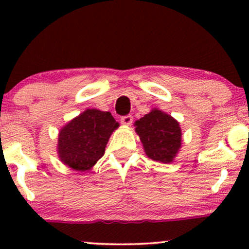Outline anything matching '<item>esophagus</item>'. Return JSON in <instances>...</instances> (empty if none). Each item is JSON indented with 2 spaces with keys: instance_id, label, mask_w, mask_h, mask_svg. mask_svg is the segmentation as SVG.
Segmentation results:
<instances>
[{
  "instance_id": "esophagus-1",
  "label": "esophagus",
  "mask_w": 249,
  "mask_h": 249,
  "mask_svg": "<svg viewBox=\"0 0 249 249\" xmlns=\"http://www.w3.org/2000/svg\"><path fill=\"white\" fill-rule=\"evenodd\" d=\"M122 123L124 125H131L132 124V121H133V117L131 115H126V116H123L121 118Z\"/></svg>"
}]
</instances>
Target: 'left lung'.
<instances>
[{
	"mask_svg": "<svg viewBox=\"0 0 249 249\" xmlns=\"http://www.w3.org/2000/svg\"><path fill=\"white\" fill-rule=\"evenodd\" d=\"M134 126L148 158L164 164L173 161L181 147V130L173 117L153 108Z\"/></svg>",
	"mask_w": 249,
	"mask_h": 249,
	"instance_id": "obj_1",
	"label": "left lung"
}]
</instances>
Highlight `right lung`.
<instances>
[{"label":"right lung","mask_w":249,"mask_h":249,"mask_svg":"<svg viewBox=\"0 0 249 249\" xmlns=\"http://www.w3.org/2000/svg\"><path fill=\"white\" fill-rule=\"evenodd\" d=\"M118 126L110 112L88 108L59 131V159L79 172L91 170L104 156L108 138Z\"/></svg>","instance_id":"obj_1"}]
</instances>
